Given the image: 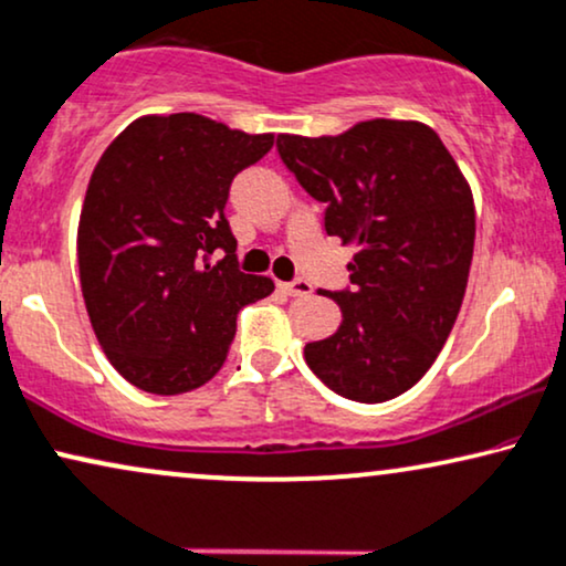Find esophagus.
Listing matches in <instances>:
<instances>
[{"label":"esophagus","instance_id":"1","mask_svg":"<svg viewBox=\"0 0 566 566\" xmlns=\"http://www.w3.org/2000/svg\"><path fill=\"white\" fill-rule=\"evenodd\" d=\"M279 287L287 292V295H297V297L311 295L313 292V284L305 282V279H295V282H290V284H279Z\"/></svg>","mask_w":566,"mask_h":566}]
</instances>
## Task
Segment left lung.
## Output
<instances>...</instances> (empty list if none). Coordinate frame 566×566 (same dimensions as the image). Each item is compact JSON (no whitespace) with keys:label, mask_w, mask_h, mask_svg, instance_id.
Listing matches in <instances>:
<instances>
[{"label":"left lung","mask_w":566,"mask_h":566,"mask_svg":"<svg viewBox=\"0 0 566 566\" xmlns=\"http://www.w3.org/2000/svg\"><path fill=\"white\" fill-rule=\"evenodd\" d=\"M276 148L342 245L353 287L332 336L305 345L336 395L386 402L426 376L452 332L475 242L473 190L439 135L415 119H368L342 135L282 133Z\"/></svg>","instance_id":"1"}]
</instances>
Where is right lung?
I'll list each match as a JSON object with an SVG mask.
<instances>
[{"instance_id": "add662e5", "label": "right lung", "mask_w": 566, "mask_h": 566, "mask_svg": "<svg viewBox=\"0 0 566 566\" xmlns=\"http://www.w3.org/2000/svg\"><path fill=\"white\" fill-rule=\"evenodd\" d=\"M274 135L196 112L146 114L102 154L77 224L81 290L98 345L148 395H185L224 366L242 305L271 295L242 274L224 217L234 175ZM213 249L226 259L208 261Z\"/></svg>"}]
</instances>
